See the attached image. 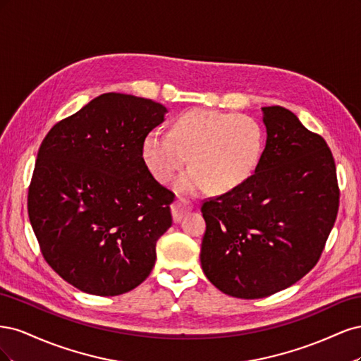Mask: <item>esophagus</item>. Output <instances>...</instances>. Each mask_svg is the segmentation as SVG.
Returning <instances> with one entry per match:
<instances>
[{
	"mask_svg": "<svg viewBox=\"0 0 361 361\" xmlns=\"http://www.w3.org/2000/svg\"><path fill=\"white\" fill-rule=\"evenodd\" d=\"M190 209H191V206H190V204L187 206V203H185V200H179V202L174 203V204L171 206L173 221H174V223H180L182 216H183L185 214H187Z\"/></svg>",
	"mask_w": 361,
	"mask_h": 361,
	"instance_id": "obj_1",
	"label": "esophagus"
}]
</instances>
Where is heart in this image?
<instances>
[{"label": "heart", "mask_w": 361, "mask_h": 361, "mask_svg": "<svg viewBox=\"0 0 361 361\" xmlns=\"http://www.w3.org/2000/svg\"><path fill=\"white\" fill-rule=\"evenodd\" d=\"M264 146V128L255 117L192 110L174 122L173 130H150L141 152L159 182L171 180L191 155L194 166L176 182L180 194L191 195L211 187L220 192L238 188L253 176Z\"/></svg>", "instance_id": "b5f03b06"}]
</instances>
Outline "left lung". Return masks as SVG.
Returning <instances> with one entry per match:
<instances>
[{"instance_id": "8db88e82", "label": "left lung", "mask_w": 361, "mask_h": 361, "mask_svg": "<svg viewBox=\"0 0 361 361\" xmlns=\"http://www.w3.org/2000/svg\"><path fill=\"white\" fill-rule=\"evenodd\" d=\"M264 154L253 176L202 206L200 262L212 285L256 300L292 286L319 260L338 209L331 150L283 106L262 108Z\"/></svg>"}]
</instances>
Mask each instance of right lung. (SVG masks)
<instances>
[{
	"mask_svg": "<svg viewBox=\"0 0 361 361\" xmlns=\"http://www.w3.org/2000/svg\"><path fill=\"white\" fill-rule=\"evenodd\" d=\"M167 108L105 93L54 126L37 154L30 223L57 274L85 293L114 297L143 283L171 226L173 192L155 180L143 141Z\"/></svg>",
	"mask_w": 361,
	"mask_h": 361,
	"instance_id": "obj_1",
	"label": "right lung"
}]
</instances>
